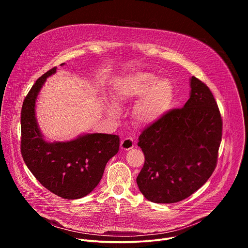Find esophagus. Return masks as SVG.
<instances>
[{
	"instance_id": "obj_1",
	"label": "esophagus",
	"mask_w": 248,
	"mask_h": 248,
	"mask_svg": "<svg viewBox=\"0 0 248 248\" xmlns=\"http://www.w3.org/2000/svg\"><path fill=\"white\" fill-rule=\"evenodd\" d=\"M133 145H134V142L131 138H124L121 143V147L124 150H129L133 147Z\"/></svg>"
}]
</instances>
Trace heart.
I'll return each instance as SVG.
<instances>
[{
	"label": "heart",
	"instance_id": "obj_1",
	"mask_svg": "<svg viewBox=\"0 0 248 248\" xmlns=\"http://www.w3.org/2000/svg\"><path fill=\"white\" fill-rule=\"evenodd\" d=\"M139 97L133 109V119L139 124L148 125L159 121L170 109L173 88L168 79L156 80L151 74L137 73L125 79L120 87L116 103L124 105ZM109 112L111 115L117 114L114 108H110Z\"/></svg>",
	"mask_w": 248,
	"mask_h": 248
}]
</instances>
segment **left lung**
Returning a JSON list of instances; mask_svg holds the SVG:
<instances>
[{
    "label": "left lung",
    "mask_w": 248,
    "mask_h": 248,
    "mask_svg": "<svg viewBox=\"0 0 248 248\" xmlns=\"http://www.w3.org/2000/svg\"><path fill=\"white\" fill-rule=\"evenodd\" d=\"M190 98L145 127L138 146L145 158L136 178L139 190L155 203L182 201L199 189L216 169L223 120L210 88L190 80Z\"/></svg>",
    "instance_id": "obj_1"
}]
</instances>
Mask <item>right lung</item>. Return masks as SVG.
<instances>
[{
	"label": "right lung",
	"mask_w": 248,
	"mask_h": 248,
	"mask_svg": "<svg viewBox=\"0 0 248 248\" xmlns=\"http://www.w3.org/2000/svg\"><path fill=\"white\" fill-rule=\"evenodd\" d=\"M56 68L40 77L23 101L20 152L27 168L45 188L64 199H78L98 186L106 164L119 151L120 138L92 133L68 142H46L35 120V100Z\"/></svg>",
	"instance_id": "obj_1"
}]
</instances>
